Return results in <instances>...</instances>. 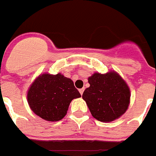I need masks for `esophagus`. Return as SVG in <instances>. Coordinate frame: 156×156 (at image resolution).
<instances>
[{"label":"esophagus","mask_w":156,"mask_h":156,"mask_svg":"<svg viewBox=\"0 0 156 156\" xmlns=\"http://www.w3.org/2000/svg\"><path fill=\"white\" fill-rule=\"evenodd\" d=\"M79 91H80V94L82 95L83 93V91H84V88H81V89H80Z\"/></svg>","instance_id":"obj_1"}]
</instances>
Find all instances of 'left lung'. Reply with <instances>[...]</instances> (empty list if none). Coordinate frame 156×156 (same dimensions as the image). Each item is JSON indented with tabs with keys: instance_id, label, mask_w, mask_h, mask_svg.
Segmentation results:
<instances>
[{
	"instance_id": "obj_1",
	"label": "left lung",
	"mask_w": 156,
	"mask_h": 156,
	"mask_svg": "<svg viewBox=\"0 0 156 156\" xmlns=\"http://www.w3.org/2000/svg\"><path fill=\"white\" fill-rule=\"evenodd\" d=\"M90 87L83 94L94 118L104 122L119 119L126 112L130 90L126 81L115 71L105 74L94 73L88 77Z\"/></svg>"
}]
</instances>
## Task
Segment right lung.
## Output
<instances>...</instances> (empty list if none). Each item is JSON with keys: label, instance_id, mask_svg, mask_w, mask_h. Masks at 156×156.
I'll list each match as a JSON object with an SVG mask.
<instances>
[{"label": "right lung", "instance_id": "obj_1", "mask_svg": "<svg viewBox=\"0 0 156 156\" xmlns=\"http://www.w3.org/2000/svg\"><path fill=\"white\" fill-rule=\"evenodd\" d=\"M80 97L73 80L60 73L41 74L27 91V101L32 111L49 122L63 119L72 101Z\"/></svg>", "mask_w": 156, "mask_h": 156}]
</instances>
